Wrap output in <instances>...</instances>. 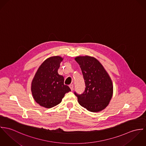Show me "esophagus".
Wrapping results in <instances>:
<instances>
[{
    "instance_id": "obj_1",
    "label": "esophagus",
    "mask_w": 146,
    "mask_h": 146,
    "mask_svg": "<svg viewBox=\"0 0 146 146\" xmlns=\"http://www.w3.org/2000/svg\"><path fill=\"white\" fill-rule=\"evenodd\" d=\"M73 84H70V86H69V87H70V90H71V91H73Z\"/></svg>"
}]
</instances>
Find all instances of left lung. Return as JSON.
<instances>
[{
	"mask_svg": "<svg viewBox=\"0 0 146 146\" xmlns=\"http://www.w3.org/2000/svg\"><path fill=\"white\" fill-rule=\"evenodd\" d=\"M74 59L81 68L86 87L81 95L74 92L78 103L89 111H102L108 106L113 94V84L110 76L93 56H78Z\"/></svg>",
	"mask_w": 146,
	"mask_h": 146,
	"instance_id": "left-lung-1",
	"label": "left lung"
}]
</instances>
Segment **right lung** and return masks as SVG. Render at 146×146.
<instances>
[{
	"instance_id": "add662e5",
	"label": "right lung",
	"mask_w": 146,
	"mask_h": 146,
	"mask_svg": "<svg viewBox=\"0 0 146 146\" xmlns=\"http://www.w3.org/2000/svg\"><path fill=\"white\" fill-rule=\"evenodd\" d=\"M63 58L51 56L38 68L31 82V92L35 101L41 106L52 108L62 102L65 94L70 91L64 84V78L58 70Z\"/></svg>"
}]
</instances>
